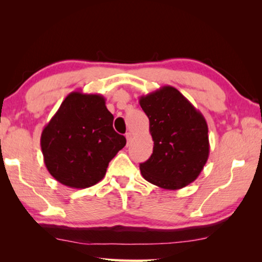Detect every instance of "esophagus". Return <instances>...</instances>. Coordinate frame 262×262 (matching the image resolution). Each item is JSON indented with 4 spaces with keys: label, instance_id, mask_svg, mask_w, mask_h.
<instances>
[{
    "label": "esophagus",
    "instance_id": "34e87169",
    "mask_svg": "<svg viewBox=\"0 0 262 262\" xmlns=\"http://www.w3.org/2000/svg\"><path fill=\"white\" fill-rule=\"evenodd\" d=\"M132 137H133V135H132V133H130V132L126 133V139H127V143H129L130 140H132Z\"/></svg>",
    "mask_w": 262,
    "mask_h": 262
}]
</instances>
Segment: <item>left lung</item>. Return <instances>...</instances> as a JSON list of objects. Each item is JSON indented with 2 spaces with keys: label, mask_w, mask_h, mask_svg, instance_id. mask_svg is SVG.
Instances as JSON below:
<instances>
[{
  "label": "left lung",
  "mask_w": 262,
  "mask_h": 262,
  "mask_svg": "<svg viewBox=\"0 0 262 262\" xmlns=\"http://www.w3.org/2000/svg\"><path fill=\"white\" fill-rule=\"evenodd\" d=\"M149 118L152 155L140 164L143 178L164 189H180L198 178L209 156L205 117L176 88L140 97Z\"/></svg>",
  "instance_id": "left-lung-1"
}]
</instances>
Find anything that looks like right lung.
I'll return each mask as SVG.
<instances>
[{"instance_id": "add662e5", "label": "right lung", "mask_w": 262, "mask_h": 262, "mask_svg": "<svg viewBox=\"0 0 262 262\" xmlns=\"http://www.w3.org/2000/svg\"><path fill=\"white\" fill-rule=\"evenodd\" d=\"M113 115L101 95L74 91L41 133L47 170L62 185L86 188L104 178L112 158L126 145L113 129Z\"/></svg>"}]
</instances>
